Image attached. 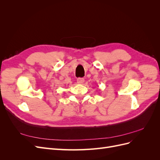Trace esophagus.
<instances>
[{
    "instance_id": "esophagus-1",
    "label": "esophagus",
    "mask_w": 160,
    "mask_h": 160,
    "mask_svg": "<svg viewBox=\"0 0 160 160\" xmlns=\"http://www.w3.org/2000/svg\"><path fill=\"white\" fill-rule=\"evenodd\" d=\"M85 79L83 78H79L77 79V83L79 84H83L84 83Z\"/></svg>"
}]
</instances>
